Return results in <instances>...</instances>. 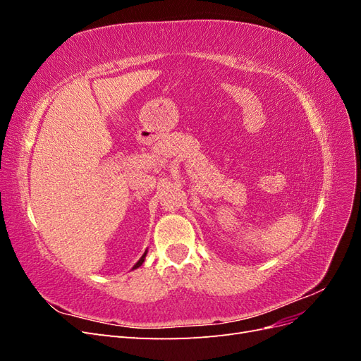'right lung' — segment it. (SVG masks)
<instances>
[{"mask_svg":"<svg viewBox=\"0 0 361 361\" xmlns=\"http://www.w3.org/2000/svg\"><path fill=\"white\" fill-rule=\"evenodd\" d=\"M146 255H147V251H145V255L140 257V260H138V262H137V264H135V265L133 267V269H137L138 267H141V265H143V262H145V259H146Z\"/></svg>","mask_w":361,"mask_h":361,"instance_id":"right-lung-1","label":"right lung"}]
</instances>
